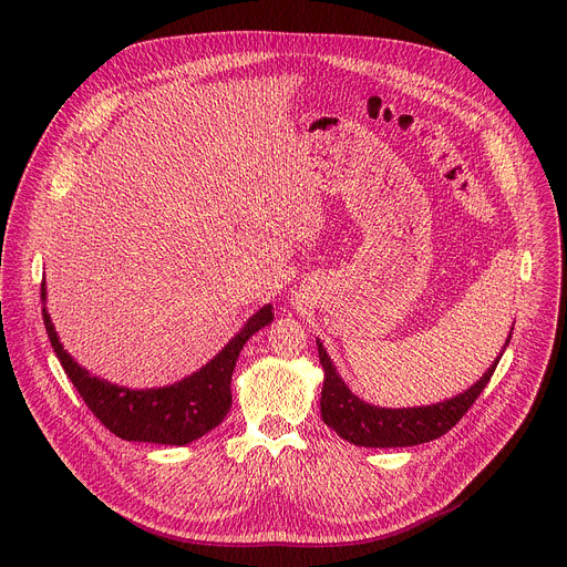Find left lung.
<instances>
[{"mask_svg": "<svg viewBox=\"0 0 567 567\" xmlns=\"http://www.w3.org/2000/svg\"><path fill=\"white\" fill-rule=\"evenodd\" d=\"M512 332L505 347L509 344ZM319 362L323 367V389H321V420L344 440L358 446H413L422 442H431L454 429L458 420L472 409L478 400L487 382L492 380L501 355L487 369V373L465 393L431 404V406H413V409H380L362 402L344 380L337 375L328 353L317 342Z\"/></svg>", "mask_w": 567, "mask_h": 567, "instance_id": "left-lung-1", "label": "left lung"}]
</instances>
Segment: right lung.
Segmentation results:
<instances>
[{
    "label": "right lung",
    "instance_id": "1",
    "mask_svg": "<svg viewBox=\"0 0 567 567\" xmlns=\"http://www.w3.org/2000/svg\"><path fill=\"white\" fill-rule=\"evenodd\" d=\"M44 295L47 290L42 284V303ZM42 317L51 347L64 373L69 375L91 413L113 435L136 442L183 446L212 431L228 415L233 406L230 382L239 353L259 328L272 321V306H264L257 315H252V319L244 326V330L233 342L198 373L185 378L178 384L150 391H130L89 375L62 349L47 306H42Z\"/></svg>",
    "mask_w": 567,
    "mask_h": 567
}]
</instances>
